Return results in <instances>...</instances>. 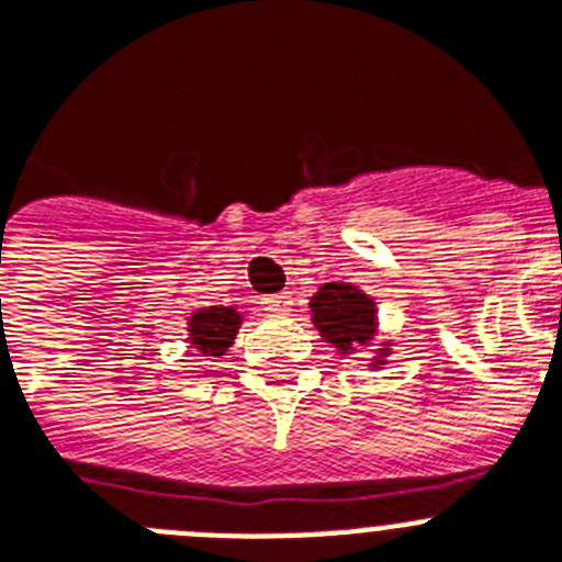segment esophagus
<instances>
[{
    "label": "esophagus",
    "instance_id": "1",
    "mask_svg": "<svg viewBox=\"0 0 562 562\" xmlns=\"http://www.w3.org/2000/svg\"><path fill=\"white\" fill-rule=\"evenodd\" d=\"M265 310L276 312V315H284L292 310V292H278V295L265 297Z\"/></svg>",
    "mask_w": 562,
    "mask_h": 562
}]
</instances>
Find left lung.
Returning <instances> with one entry per match:
<instances>
[{"label": "left lung", "instance_id": "1", "mask_svg": "<svg viewBox=\"0 0 562 562\" xmlns=\"http://www.w3.org/2000/svg\"><path fill=\"white\" fill-rule=\"evenodd\" d=\"M312 324L317 326L321 337L331 342L337 355H355L366 349L376 335V306L374 297L351 284H324L310 301ZM391 342H382V349L374 351L371 366H382L391 355Z\"/></svg>", "mask_w": 562, "mask_h": 562}]
</instances>
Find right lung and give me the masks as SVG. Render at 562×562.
Returning a JSON list of instances; mask_svg holds the SVG:
<instances>
[{
    "mask_svg": "<svg viewBox=\"0 0 562 562\" xmlns=\"http://www.w3.org/2000/svg\"><path fill=\"white\" fill-rule=\"evenodd\" d=\"M238 326L241 312H236V306H205L188 321V342L202 357H222L236 340Z\"/></svg>",
    "mask_w": 562,
    "mask_h": 562,
    "instance_id": "1",
    "label": "right lung"
}]
</instances>
